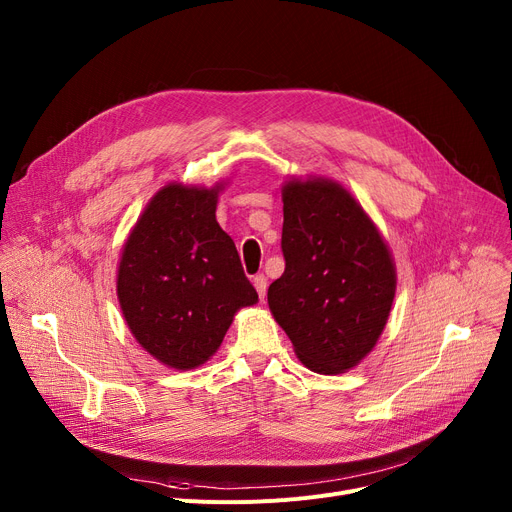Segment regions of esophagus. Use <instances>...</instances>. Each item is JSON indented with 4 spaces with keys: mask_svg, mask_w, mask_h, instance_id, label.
I'll return each mask as SVG.
<instances>
[{
    "mask_svg": "<svg viewBox=\"0 0 512 512\" xmlns=\"http://www.w3.org/2000/svg\"><path fill=\"white\" fill-rule=\"evenodd\" d=\"M254 287L258 291V297L264 299V295H266V277L264 275H256L254 277Z\"/></svg>",
    "mask_w": 512,
    "mask_h": 512,
    "instance_id": "obj_1",
    "label": "esophagus"
}]
</instances>
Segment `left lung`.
<instances>
[{"mask_svg": "<svg viewBox=\"0 0 512 512\" xmlns=\"http://www.w3.org/2000/svg\"><path fill=\"white\" fill-rule=\"evenodd\" d=\"M281 196L285 273L268 287V308L299 362L337 376L376 347L395 302V260L337 179L289 177Z\"/></svg>", "mask_w": 512, "mask_h": 512, "instance_id": "8db88e82", "label": "left lung"}]
</instances>
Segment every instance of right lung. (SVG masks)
Masks as SVG:
<instances>
[{
	"instance_id": "right-lung-1",
	"label": "right lung",
	"mask_w": 512,
	"mask_h": 512,
	"mask_svg": "<svg viewBox=\"0 0 512 512\" xmlns=\"http://www.w3.org/2000/svg\"><path fill=\"white\" fill-rule=\"evenodd\" d=\"M227 182H171L144 206L117 264V302L138 345L173 370L221 347L233 316L258 302L233 239L217 223Z\"/></svg>"
}]
</instances>
